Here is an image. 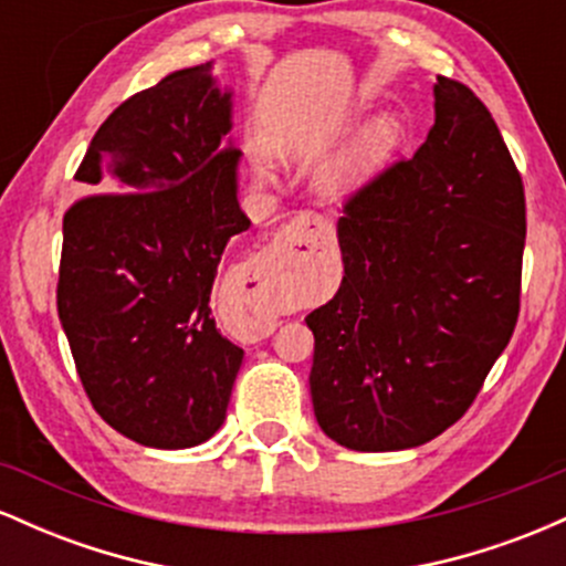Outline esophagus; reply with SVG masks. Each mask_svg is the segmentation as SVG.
I'll list each match as a JSON object with an SVG mask.
<instances>
[{
	"label": "esophagus",
	"instance_id": "34e87169",
	"mask_svg": "<svg viewBox=\"0 0 566 566\" xmlns=\"http://www.w3.org/2000/svg\"><path fill=\"white\" fill-rule=\"evenodd\" d=\"M316 229H322L319 218L311 216V212H301V216H295L290 220V226H284L282 237H284V242L292 247V242H297V237H303V233L316 231Z\"/></svg>",
	"mask_w": 566,
	"mask_h": 566
}]
</instances>
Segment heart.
I'll list each match as a JSON object with an SVG mask.
<instances>
[{"label":"heart","mask_w":566,"mask_h":566,"mask_svg":"<svg viewBox=\"0 0 566 566\" xmlns=\"http://www.w3.org/2000/svg\"><path fill=\"white\" fill-rule=\"evenodd\" d=\"M405 140V125L399 116H375L369 125L343 148L322 170L319 184L327 193H348L367 184L375 172L386 167L396 148Z\"/></svg>","instance_id":"heart-1"}]
</instances>
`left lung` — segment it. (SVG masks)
<instances>
[{"instance_id":"obj_1","label":"left lung","mask_w":566,"mask_h":566,"mask_svg":"<svg viewBox=\"0 0 566 566\" xmlns=\"http://www.w3.org/2000/svg\"><path fill=\"white\" fill-rule=\"evenodd\" d=\"M412 159L350 193L343 282L305 316L322 431L356 452L437 439L482 391L522 297L524 184L486 106L439 76Z\"/></svg>"}]
</instances>
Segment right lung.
I'll return each instance as SVG.
<instances>
[{
	"mask_svg": "<svg viewBox=\"0 0 566 566\" xmlns=\"http://www.w3.org/2000/svg\"><path fill=\"white\" fill-rule=\"evenodd\" d=\"M210 63L172 71L97 127L63 216L57 316L95 412L122 437L184 450L223 426L244 350L212 319L242 151Z\"/></svg>",
	"mask_w": 566,
	"mask_h": 566,
	"instance_id": "add662e5",
	"label": "right lung"
}]
</instances>
